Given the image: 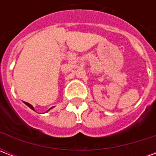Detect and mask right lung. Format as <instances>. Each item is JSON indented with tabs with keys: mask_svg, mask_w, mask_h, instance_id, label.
Segmentation results:
<instances>
[{
	"mask_svg": "<svg viewBox=\"0 0 156 156\" xmlns=\"http://www.w3.org/2000/svg\"><path fill=\"white\" fill-rule=\"evenodd\" d=\"M24 104H25L26 105H27V106H28V107L30 108H32V110H34V108H33V106H32V105H30V104H28V103H27V102H24ZM52 108H53V107H52ZM51 108H50V109H51ZM48 110H49V109H48Z\"/></svg>",
	"mask_w": 156,
	"mask_h": 156,
	"instance_id": "add662e5",
	"label": "right lung"
}]
</instances>
